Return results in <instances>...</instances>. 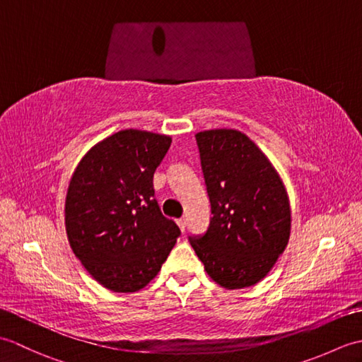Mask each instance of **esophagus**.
Masks as SVG:
<instances>
[{
	"label": "esophagus",
	"instance_id": "1",
	"mask_svg": "<svg viewBox=\"0 0 362 362\" xmlns=\"http://www.w3.org/2000/svg\"><path fill=\"white\" fill-rule=\"evenodd\" d=\"M177 226H179V228L182 230V232H183V230H185V227H187V221L185 219H183V218H180V219H177Z\"/></svg>",
	"mask_w": 362,
	"mask_h": 362
}]
</instances>
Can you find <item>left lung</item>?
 Returning <instances> with one entry per match:
<instances>
[{"instance_id":"left-lung-1","label":"left lung","mask_w":362,"mask_h":362,"mask_svg":"<svg viewBox=\"0 0 362 362\" xmlns=\"http://www.w3.org/2000/svg\"><path fill=\"white\" fill-rule=\"evenodd\" d=\"M196 141L213 218L189 244L222 288L253 286L288 244V193L269 158L240 130H204Z\"/></svg>"}]
</instances>
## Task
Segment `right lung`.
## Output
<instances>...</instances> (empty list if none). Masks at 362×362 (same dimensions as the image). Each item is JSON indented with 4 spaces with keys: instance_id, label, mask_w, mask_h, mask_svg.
Segmentation results:
<instances>
[{
    "instance_id": "add662e5",
    "label": "right lung",
    "mask_w": 362,
    "mask_h": 362,
    "mask_svg": "<svg viewBox=\"0 0 362 362\" xmlns=\"http://www.w3.org/2000/svg\"><path fill=\"white\" fill-rule=\"evenodd\" d=\"M169 146L168 135L119 130L83 156L68 185V241L88 274L113 292L144 288L180 236L153 196V173Z\"/></svg>"
}]
</instances>
